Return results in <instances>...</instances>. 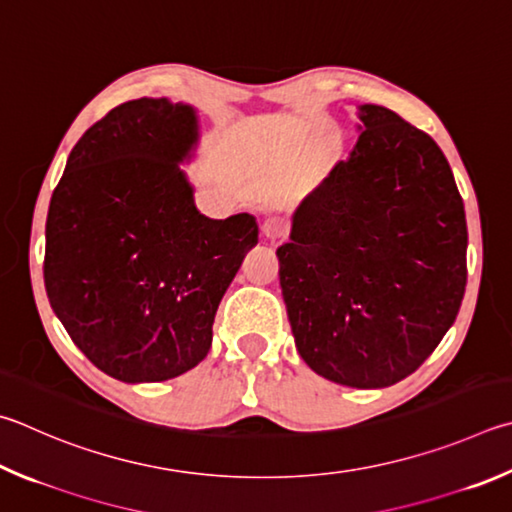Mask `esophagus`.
<instances>
[{"label":"esophagus","mask_w":512,"mask_h":512,"mask_svg":"<svg viewBox=\"0 0 512 512\" xmlns=\"http://www.w3.org/2000/svg\"><path fill=\"white\" fill-rule=\"evenodd\" d=\"M262 235H264V239L271 241V244H277V241H282L288 235L286 219H282V217H268L264 224H262Z\"/></svg>","instance_id":"obj_1"}]
</instances>
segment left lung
<instances>
[{
    "label": "left lung",
    "mask_w": 512,
    "mask_h": 512,
    "mask_svg": "<svg viewBox=\"0 0 512 512\" xmlns=\"http://www.w3.org/2000/svg\"><path fill=\"white\" fill-rule=\"evenodd\" d=\"M358 118L356 147L295 210L277 259L302 360L376 389L421 367L457 320L468 228L441 147L387 107Z\"/></svg>",
    "instance_id": "obj_1"
}]
</instances>
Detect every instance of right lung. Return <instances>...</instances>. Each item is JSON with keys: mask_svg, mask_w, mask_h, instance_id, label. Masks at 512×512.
Returning <instances> with one entry per match:
<instances>
[{"mask_svg": "<svg viewBox=\"0 0 512 512\" xmlns=\"http://www.w3.org/2000/svg\"><path fill=\"white\" fill-rule=\"evenodd\" d=\"M197 114L123 102L73 147L46 217L44 286L76 347L123 383L197 367L221 297L257 244L255 217L208 219L179 163Z\"/></svg>", "mask_w": 512, "mask_h": 512, "instance_id": "1", "label": "right lung"}]
</instances>
